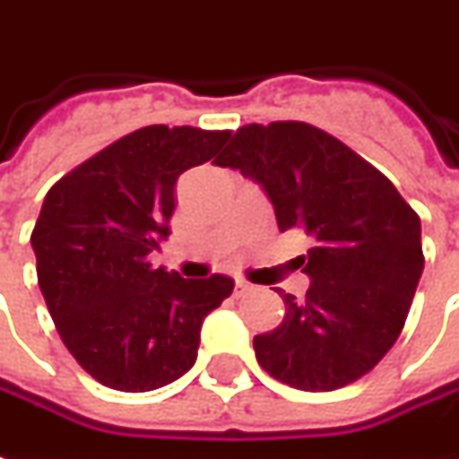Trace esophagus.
Segmentation results:
<instances>
[{
	"mask_svg": "<svg viewBox=\"0 0 459 459\" xmlns=\"http://www.w3.org/2000/svg\"><path fill=\"white\" fill-rule=\"evenodd\" d=\"M251 290V283L248 281H240V278H236V296H243V293H248Z\"/></svg>",
	"mask_w": 459,
	"mask_h": 459,
	"instance_id": "esophagus-1",
	"label": "esophagus"
}]
</instances>
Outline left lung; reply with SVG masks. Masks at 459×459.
Segmentation results:
<instances>
[{"label": "left lung", "instance_id": "8db88e82", "mask_svg": "<svg viewBox=\"0 0 459 459\" xmlns=\"http://www.w3.org/2000/svg\"><path fill=\"white\" fill-rule=\"evenodd\" d=\"M216 166L261 186L278 229L313 238L300 255L306 300L283 293V323L253 338L258 365L307 393L370 373L405 325L425 268L418 213L375 166L303 121L243 126Z\"/></svg>", "mask_w": 459, "mask_h": 459}]
</instances>
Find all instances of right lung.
<instances>
[{
    "instance_id": "add662e5",
    "label": "right lung",
    "mask_w": 459,
    "mask_h": 459,
    "mask_svg": "<svg viewBox=\"0 0 459 459\" xmlns=\"http://www.w3.org/2000/svg\"><path fill=\"white\" fill-rule=\"evenodd\" d=\"M229 131L146 126L51 186L31 248L51 320L101 385L146 393L188 373L201 325L233 290L229 275L153 268L169 238L178 176L213 159Z\"/></svg>"
}]
</instances>
